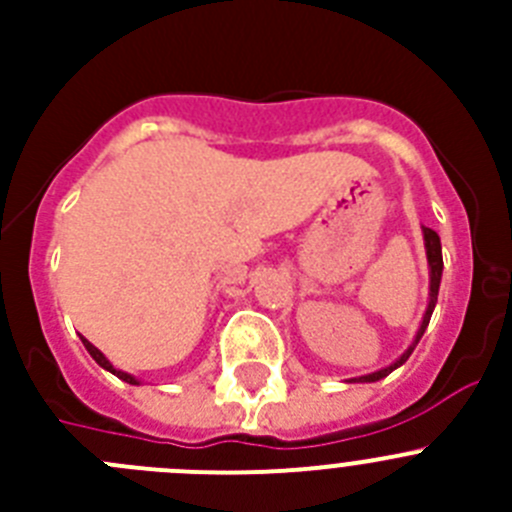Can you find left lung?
Wrapping results in <instances>:
<instances>
[{"label":"left lung","mask_w":512,"mask_h":512,"mask_svg":"<svg viewBox=\"0 0 512 512\" xmlns=\"http://www.w3.org/2000/svg\"><path fill=\"white\" fill-rule=\"evenodd\" d=\"M423 238H425V253H428V266H431V302H428V310H425L423 325H420L418 336H415V343H413V346L408 348V351H405V354L400 356V361H395V364L387 366V369H379V372L366 374V377H359V382H377V379H382V377H387V374H390V372H395L397 366L405 364V361L410 359V354H413V348L418 346L420 336H423V333H425V328H428V323H431L433 307H436V302H438V287H441L443 256H441V238H438L436 230L423 228Z\"/></svg>","instance_id":"1"}]
</instances>
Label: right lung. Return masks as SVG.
<instances>
[{"instance_id":"add662e5","label":"right lung","mask_w":512,"mask_h":512,"mask_svg":"<svg viewBox=\"0 0 512 512\" xmlns=\"http://www.w3.org/2000/svg\"><path fill=\"white\" fill-rule=\"evenodd\" d=\"M81 341H84V346H87V351H89V354H92V359L97 361L99 366H104V369H107V372H112V374H115V377H120L122 382H128V384H138V382H135L133 377H130V374H125V372H120V369H115V366H112L110 361L104 359V356H102V351H99V348H94L92 343L87 341V338H81Z\"/></svg>"}]
</instances>
